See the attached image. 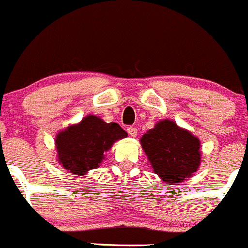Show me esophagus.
Masks as SVG:
<instances>
[{"instance_id": "obj_1", "label": "esophagus", "mask_w": 248, "mask_h": 248, "mask_svg": "<svg viewBox=\"0 0 248 248\" xmlns=\"http://www.w3.org/2000/svg\"><path fill=\"white\" fill-rule=\"evenodd\" d=\"M127 132L131 137H136L137 136V128L136 127H127Z\"/></svg>"}]
</instances>
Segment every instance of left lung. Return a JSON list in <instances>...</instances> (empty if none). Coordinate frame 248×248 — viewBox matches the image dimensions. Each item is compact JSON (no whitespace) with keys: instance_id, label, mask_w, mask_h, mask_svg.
Instances as JSON below:
<instances>
[{"instance_id":"8db88e82","label":"left lung","mask_w":248,"mask_h":248,"mask_svg":"<svg viewBox=\"0 0 248 248\" xmlns=\"http://www.w3.org/2000/svg\"><path fill=\"white\" fill-rule=\"evenodd\" d=\"M140 145L154 173L166 184L188 180L201 166L200 138L171 120H161L148 129L140 138Z\"/></svg>"}]
</instances>
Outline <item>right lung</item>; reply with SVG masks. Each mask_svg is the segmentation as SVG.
Listing matches in <instances>:
<instances>
[{
	"instance_id": "add662e5",
	"label": "right lung",
	"mask_w": 248,
	"mask_h": 248,
	"mask_svg": "<svg viewBox=\"0 0 248 248\" xmlns=\"http://www.w3.org/2000/svg\"><path fill=\"white\" fill-rule=\"evenodd\" d=\"M126 137L127 132L116 122L108 124L99 116L88 115L56 135L57 161L71 173L83 176L99 168L113 143Z\"/></svg>"
}]
</instances>
